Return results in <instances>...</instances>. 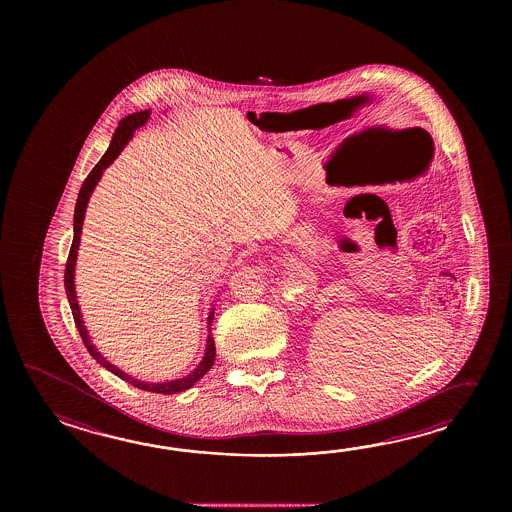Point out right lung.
<instances>
[{"instance_id": "1", "label": "right lung", "mask_w": 512, "mask_h": 512, "mask_svg": "<svg viewBox=\"0 0 512 512\" xmlns=\"http://www.w3.org/2000/svg\"><path fill=\"white\" fill-rule=\"evenodd\" d=\"M150 115H152V111H150V109H146V111H139V113H131V115H128L126 119L120 120L119 128H117L115 133H113V139H111V144H109L108 152L104 153V155H102V159L95 164V168L89 172V175L86 177V181H84V185L80 188V192H78L77 207H75V225H73L75 236H73V243H71L69 256H67L64 285H66L67 300H69V305H71V311H73V318H75L78 333H80L82 342H84V346H86L87 351H89V355H91L93 359L97 360L100 366H104L106 370L111 371V373H115V375L120 377L122 381L130 382L131 386H135V388H139V390H144V392L163 393V395H172V393L185 392L188 388H192V386H194V384H196V382L199 381V379H201V377H203L210 368H212V364H214V360H216V344H214V337H212V333H210V326H212V320H214V309L208 313V337L205 357H203V360L197 364L196 370L192 371L190 375L183 377V379H177V381L155 382V384H152V382L133 379V377H130L128 373H124V371L119 370L117 366H113L111 362H108V360L104 359V357L98 353L97 348L91 344L89 335H87V329L84 327V320H82V315H80V307H78L77 294H75V265H77L78 245H80L82 223H84V216H86L89 196H91V192L95 190L98 179L102 177V172L108 168L109 164L113 163V161L119 157V153L122 152V148H124V146L128 144V141H130L133 131L144 126V124H146V120L150 119Z\"/></svg>"}]
</instances>
